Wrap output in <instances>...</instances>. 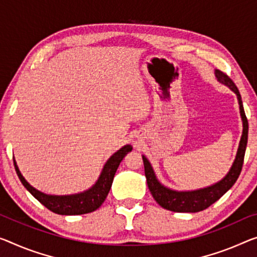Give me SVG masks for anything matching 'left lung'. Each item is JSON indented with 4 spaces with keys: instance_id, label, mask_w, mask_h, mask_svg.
I'll use <instances>...</instances> for the list:
<instances>
[{
    "instance_id": "8db88e82",
    "label": "left lung",
    "mask_w": 257,
    "mask_h": 257,
    "mask_svg": "<svg viewBox=\"0 0 257 257\" xmlns=\"http://www.w3.org/2000/svg\"><path fill=\"white\" fill-rule=\"evenodd\" d=\"M216 77L218 79L219 82L226 85L227 87H230L236 94L240 105V115H241L242 118L243 131L234 163L232 165V168L230 171H228L227 175L225 176V178L218 181L217 184L212 185V186L192 192H177L164 187L163 185L157 180L149 161L146 159L145 156H142L145 165V175L146 178H147L149 191H151L152 195L154 199H155L156 202L159 203L162 208L167 209V210H171L175 212H197L204 210V209L210 207L212 203H215L217 200H219L228 189L233 186L236 179H238L240 172H241L244 159V152H246L247 147L248 120L246 113H244L239 89L236 88L233 80H232L227 74H225L219 70L216 71Z\"/></svg>"
}]
</instances>
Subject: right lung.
Here are the masks:
<instances>
[{
	"instance_id": "1",
	"label": "right lung",
	"mask_w": 257,
	"mask_h": 257,
	"mask_svg": "<svg viewBox=\"0 0 257 257\" xmlns=\"http://www.w3.org/2000/svg\"><path fill=\"white\" fill-rule=\"evenodd\" d=\"M131 151L132 147L130 145L121 147L119 151L113 154L108 160V162H106L96 184L92 188H89L88 191L74 195H47L45 193L37 191L22 176L15 160L14 164L16 172H17L22 184L47 209H49L50 211L58 215H82L96 210L104 202L105 197L108 195L110 188H111L112 180L113 177H115L118 165H119L126 154Z\"/></svg>"
}]
</instances>
